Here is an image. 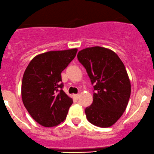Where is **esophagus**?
Returning <instances> with one entry per match:
<instances>
[{"label": "esophagus", "mask_w": 154, "mask_h": 154, "mask_svg": "<svg viewBox=\"0 0 154 154\" xmlns=\"http://www.w3.org/2000/svg\"><path fill=\"white\" fill-rule=\"evenodd\" d=\"M73 97L75 100H79V99L80 98V94H74Z\"/></svg>", "instance_id": "obj_1"}]
</instances>
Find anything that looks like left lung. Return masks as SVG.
<instances>
[{
  "instance_id": "left-lung-1",
  "label": "left lung",
  "mask_w": 154,
  "mask_h": 154,
  "mask_svg": "<svg viewBox=\"0 0 154 154\" xmlns=\"http://www.w3.org/2000/svg\"><path fill=\"white\" fill-rule=\"evenodd\" d=\"M94 85V100L85 109L88 121L100 127H109L122 116L129 100L131 85L124 63L109 48L91 47L78 53Z\"/></svg>"
}]
</instances>
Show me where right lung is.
I'll list each match as a JSON object with an SVG mask.
<instances>
[{
	"label": "right lung",
	"instance_id": "1",
	"mask_svg": "<svg viewBox=\"0 0 154 154\" xmlns=\"http://www.w3.org/2000/svg\"><path fill=\"white\" fill-rule=\"evenodd\" d=\"M77 51L72 48L38 54L24 72L22 102L30 116L43 127H55L66 119L72 100L62 89L60 73Z\"/></svg>",
	"mask_w": 154,
	"mask_h": 154
}]
</instances>
